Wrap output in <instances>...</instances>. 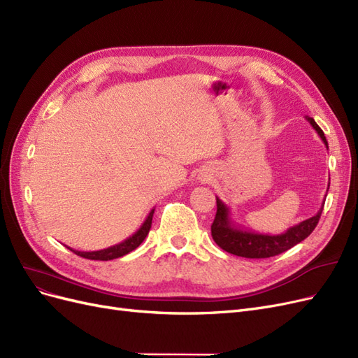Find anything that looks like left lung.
Here are the masks:
<instances>
[{
	"instance_id": "1",
	"label": "left lung",
	"mask_w": 358,
	"mask_h": 358,
	"mask_svg": "<svg viewBox=\"0 0 358 358\" xmlns=\"http://www.w3.org/2000/svg\"><path fill=\"white\" fill-rule=\"evenodd\" d=\"M305 118L310 121V124L318 133V136L322 138L326 148H329L324 133L318 127L314 118L311 117H305ZM216 206H217V210L212 224V237L219 248L236 256L249 257V259H264V257H271V256L286 252L310 236V234L315 229L320 216H322L324 203L322 204V207H320V210L317 212L315 216L302 220L301 224L289 228L286 232L278 234V236H269V234H259L253 231L241 229L231 220L229 208L219 199V196H216Z\"/></svg>"
}]
</instances>
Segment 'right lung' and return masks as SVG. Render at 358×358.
Listing matches in <instances>:
<instances>
[{
  "mask_svg": "<svg viewBox=\"0 0 358 358\" xmlns=\"http://www.w3.org/2000/svg\"><path fill=\"white\" fill-rule=\"evenodd\" d=\"M154 210H155V208H152V210L150 212V215H148V217L145 219L142 227L136 232H134L131 237H129L127 240H124V241L120 243V244L110 245V248H108V249L97 250V252H78V250H72L71 248H68V249L72 250L76 255L81 256V257L92 259V261H110V259H117V257L124 256V255L133 252L136 248H139L141 243L148 236V232H150V229H151Z\"/></svg>",
  "mask_w": 358,
  "mask_h": 358,
  "instance_id": "1",
  "label": "right lung"
}]
</instances>
